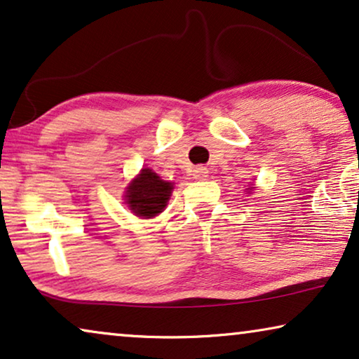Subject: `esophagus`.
Masks as SVG:
<instances>
[{
	"instance_id": "esophagus-1",
	"label": "esophagus",
	"mask_w": 359,
	"mask_h": 359,
	"mask_svg": "<svg viewBox=\"0 0 359 359\" xmlns=\"http://www.w3.org/2000/svg\"><path fill=\"white\" fill-rule=\"evenodd\" d=\"M207 173H209V170H207L205 167H202V165H197V167H194V170H192V176H194L196 180L207 178Z\"/></svg>"
}]
</instances>
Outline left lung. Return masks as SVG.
I'll return each instance as SVG.
<instances>
[{"label":"left lung","mask_w":359,"mask_h":359,"mask_svg":"<svg viewBox=\"0 0 359 359\" xmlns=\"http://www.w3.org/2000/svg\"><path fill=\"white\" fill-rule=\"evenodd\" d=\"M248 189H249V188H248Z\"/></svg>","instance_id":"8db88e82"}]
</instances>
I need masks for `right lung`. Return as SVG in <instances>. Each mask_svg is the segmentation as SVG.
I'll use <instances>...</instances> for the list:
<instances>
[{
  "label": "right lung",
  "instance_id": "right-lung-1",
  "mask_svg": "<svg viewBox=\"0 0 359 359\" xmlns=\"http://www.w3.org/2000/svg\"><path fill=\"white\" fill-rule=\"evenodd\" d=\"M171 191H173V183L163 181L150 168H142L141 173L128 184L124 201L133 214L142 218H152L167 207Z\"/></svg>",
  "mask_w": 359,
  "mask_h": 359
}]
</instances>
